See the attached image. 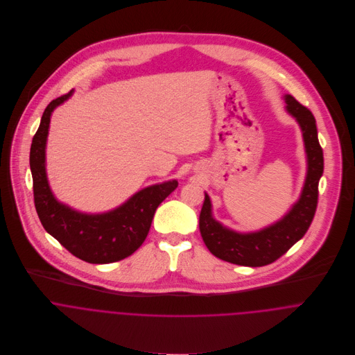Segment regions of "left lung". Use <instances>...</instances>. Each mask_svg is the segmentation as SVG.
I'll use <instances>...</instances> for the list:
<instances>
[{
    "mask_svg": "<svg viewBox=\"0 0 355 355\" xmlns=\"http://www.w3.org/2000/svg\"><path fill=\"white\" fill-rule=\"evenodd\" d=\"M287 110L301 125L307 157V173L301 198L277 223L250 234L235 232L211 216L207 194L200 214V231L209 252L217 258L243 266H263L287 253L307 232L318 202V182L324 172V155L317 137L315 119L293 96H284Z\"/></svg>",
    "mask_w": 355,
    "mask_h": 355,
    "instance_id": "1",
    "label": "left lung"
}]
</instances>
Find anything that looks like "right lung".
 <instances>
[{"label": "right lung", "mask_w": 355, "mask_h": 355, "mask_svg": "<svg viewBox=\"0 0 355 355\" xmlns=\"http://www.w3.org/2000/svg\"><path fill=\"white\" fill-rule=\"evenodd\" d=\"M72 92L46 106L30 150L34 203L44 228L68 252L90 263H110L127 258L145 242L155 209L175 189L176 180L146 187L121 206L102 214H86L58 202L51 193L45 148L51 112Z\"/></svg>", "instance_id": "1"}]
</instances>
